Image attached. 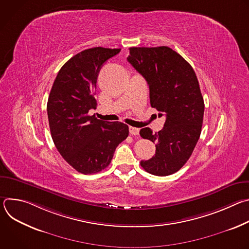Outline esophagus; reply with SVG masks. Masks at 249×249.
Masks as SVG:
<instances>
[{
	"mask_svg": "<svg viewBox=\"0 0 249 249\" xmlns=\"http://www.w3.org/2000/svg\"><path fill=\"white\" fill-rule=\"evenodd\" d=\"M129 131H130V134L132 135V136H137V135H139V132H140V130L138 129V128H135V127H129Z\"/></svg>",
	"mask_w": 249,
	"mask_h": 249,
	"instance_id": "obj_1",
	"label": "esophagus"
}]
</instances>
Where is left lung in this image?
Returning <instances> with one entry per match:
<instances>
[{
  "label": "left lung",
  "mask_w": 249,
  "mask_h": 249,
  "mask_svg": "<svg viewBox=\"0 0 249 249\" xmlns=\"http://www.w3.org/2000/svg\"><path fill=\"white\" fill-rule=\"evenodd\" d=\"M129 50L128 62L149 85L151 106L159 117L165 116L160 131H140L142 138L156 143V155L141 166L154 175H170L189 160L201 134L205 105L199 82L191 65L167 46Z\"/></svg>",
  "instance_id": "obj_1"
}]
</instances>
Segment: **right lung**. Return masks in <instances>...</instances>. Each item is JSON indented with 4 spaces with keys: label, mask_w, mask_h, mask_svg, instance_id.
Listing matches in <instances>:
<instances>
[{
    "label": "right lung",
    "mask_w": 249,
    "mask_h": 249,
    "mask_svg": "<svg viewBox=\"0 0 249 249\" xmlns=\"http://www.w3.org/2000/svg\"><path fill=\"white\" fill-rule=\"evenodd\" d=\"M120 50L93 47L78 53L60 69L48 97L54 144L63 159L84 174L107 167L116 147L129 135L124 123L89 115L91 108H96L94 91L99 71Z\"/></svg>",
    "instance_id": "add662e5"
}]
</instances>
